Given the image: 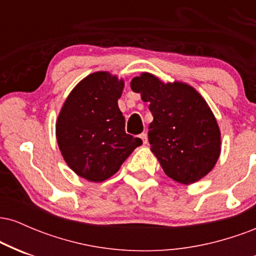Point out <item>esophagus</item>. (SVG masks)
<instances>
[{
	"mask_svg": "<svg viewBox=\"0 0 256 256\" xmlns=\"http://www.w3.org/2000/svg\"><path fill=\"white\" fill-rule=\"evenodd\" d=\"M140 140H142L143 144H146V143L148 142V140H146V134H144V132H143V134H140Z\"/></svg>",
	"mask_w": 256,
	"mask_h": 256,
	"instance_id": "34e87169",
	"label": "esophagus"
}]
</instances>
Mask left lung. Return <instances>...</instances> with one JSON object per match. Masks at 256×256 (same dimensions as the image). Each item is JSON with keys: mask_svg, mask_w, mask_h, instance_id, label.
Wrapping results in <instances>:
<instances>
[{"mask_svg": "<svg viewBox=\"0 0 256 256\" xmlns=\"http://www.w3.org/2000/svg\"><path fill=\"white\" fill-rule=\"evenodd\" d=\"M131 89L149 102L150 150L173 180L192 184L208 174L220 155V130L204 98L185 83H162L142 73Z\"/></svg>", "mask_w": 256, "mask_h": 256, "instance_id": "1", "label": "left lung"}]
</instances>
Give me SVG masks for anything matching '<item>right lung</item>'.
I'll return each mask as SVG.
<instances>
[{
    "label": "right lung",
    "mask_w": 256,
    "mask_h": 256,
    "mask_svg": "<svg viewBox=\"0 0 256 256\" xmlns=\"http://www.w3.org/2000/svg\"><path fill=\"white\" fill-rule=\"evenodd\" d=\"M124 80L95 72L79 82L61 108L56 138L61 154L79 177L104 182L119 171L140 138L125 132L118 107Z\"/></svg>",
    "instance_id": "obj_1"
}]
</instances>
